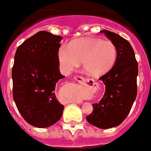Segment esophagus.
Listing matches in <instances>:
<instances>
[{
    "label": "esophagus",
    "instance_id": "1",
    "mask_svg": "<svg viewBox=\"0 0 151 151\" xmlns=\"http://www.w3.org/2000/svg\"><path fill=\"white\" fill-rule=\"evenodd\" d=\"M74 79H75L79 84H86V82L88 81V79H85V78H84L83 77L79 75L74 76ZM74 103H80V101H78V100H75V101H74Z\"/></svg>",
    "mask_w": 151,
    "mask_h": 151
}]
</instances>
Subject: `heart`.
I'll return each instance as SVG.
<instances>
[{
	"label": "heart",
	"instance_id": "heart-1",
	"mask_svg": "<svg viewBox=\"0 0 151 151\" xmlns=\"http://www.w3.org/2000/svg\"><path fill=\"white\" fill-rule=\"evenodd\" d=\"M117 48L110 40L81 38L63 45L58 50V60L63 71L70 73L83 66L89 74L99 76L112 68L117 59Z\"/></svg>",
	"mask_w": 151,
	"mask_h": 151
}]
</instances>
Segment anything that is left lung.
<instances>
[{
    "mask_svg": "<svg viewBox=\"0 0 151 151\" xmlns=\"http://www.w3.org/2000/svg\"><path fill=\"white\" fill-rule=\"evenodd\" d=\"M101 32L116 45L117 59L112 68L100 78L105 85V94L98 103L92 104L93 111L86 119L99 128L109 129L124 121L137 98L138 63L127 40L108 30Z\"/></svg>",
    "mask_w": 151,
    "mask_h": 151,
    "instance_id": "1",
    "label": "left lung"
}]
</instances>
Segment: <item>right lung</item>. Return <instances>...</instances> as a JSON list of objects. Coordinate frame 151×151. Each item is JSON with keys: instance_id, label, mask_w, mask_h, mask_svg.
<instances>
[{"instance_id": "right-lung-1", "label": "right lung", "mask_w": 151, "mask_h": 151, "mask_svg": "<svg viewBox=\"0 0 151 151\" xmlns=\"http://www.w3.org/2000/svg\"><path fill=\"white\" fill-rule=\"evenodd\" d=\"M61 40L60 35L39 32L21 44L14 55L13 99L24 119L38 128L52 126L63 115L64 106L54 92L57 81L65 77L57 55Z\"/></svg>"}]
</instances>
